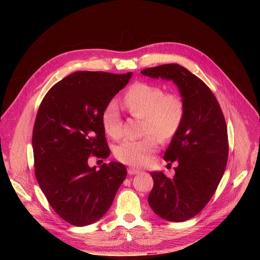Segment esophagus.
Wrapping results in <instances>:
<instances>
[{
    "mask_svg": "<svg viewBox=\"0 0 260 260\" xmlns=\"http://www.w3.org/2000/svg\"><path fill=\"white\" fill-rule=\"evenodd\" d=\"M127 173H128L129 175H137V174L140 173V171H139V170H136V169H134V168H128V169H127Z\"/></svg>",
    "mask_w": 260,
    "mask_h": 260,
    "instance_id": "34e87169",
    "label": "esophagus"
}]
</instances>
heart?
Wrapping results in <instances>:
<instances>
[{
    "label": "heart",
    "instance_id": "obj_1",
    "mask_svg": "<svg viewBox=\"0 0 260 260\" xmlns=\"http://www.w3.org/2000/svg\"><path fill=\"white\" fill-rule=\"evenodd\" d=\"M123 103L132 115L144 117V134L148 135L142 139L123 141L117 146L115 155L127 166L144 167L158 148L155 135L162 141H168L180 129L185 116L184 101L178 92H165L159 85L136 82L125 91ZM101 120L108 136L115 139L121 137L122 120L115 100L106 103Z\"/></svg>",
    "mask_w": 260,
    "mask_h": 260
}]
</instances>
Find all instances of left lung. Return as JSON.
Listing matches in <instances>:
<instances>
[{"instance_id": "8db88e82", "label": "left lung", "mask_w": 260, "mask_h": 260, "mask_svg": "<svg viewBox=\"0 0 260 260\" xmlns=\"http://www.w3.org/2000/svg\"><path fill=\"white\" fill-rule=\"evenodd\" d=\"M141 74L151 78L173 80L185 104L182 125L165 154L175 176L151 173L154 186L148 204L161 218L182 222L207 206L225 171L229 140L226 123L213 91L197 76L179 64L149 67Z\"/></svg>"}]
</instances>
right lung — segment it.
<instances>
[{
  "instance_id": "1",
  "label": "right lung",
  "mask_w": 260,
  "mask_h": 260,
  "mask_svg": "<svg viewBox=\"0 0 260 260\" xmlns=\"http://www.w3.org/2000/svg\"><path fill=\"white\" fill-rule=\"evenodd\" d=\"M132 75L76 72L54 84L40 104L32 131L36 178L53 211L73 225L99 220L126 177L120 162L95 171L87 161L111 154L101 114Z\"/></svg>"
}]
</instances>
